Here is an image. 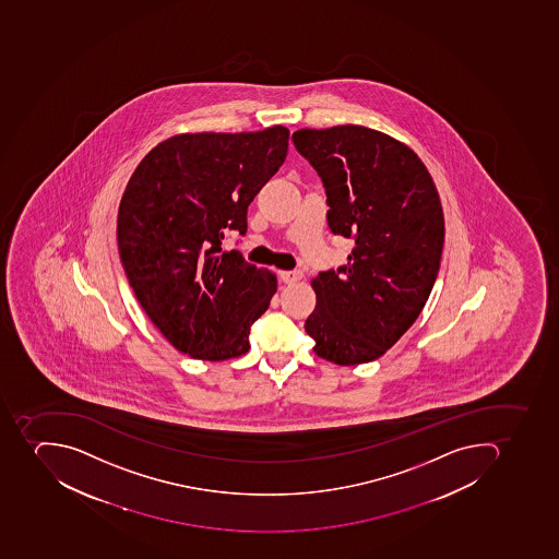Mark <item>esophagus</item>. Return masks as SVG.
<instances>
[{"instance_id": "34e87169", "label": "esophagus", "mask_w": 559, "mask_h": 559, "mask_svg": "<svg viewBox=\"0 0 559 559\" xmlns=\"http://www.w3.org/2000/svg\"><path fill=\"white\" fill-rule=\"evenodd\" d=\"M280 276H282L283 282H285L286 285H294V283L302 280V271H282Z\"/></svg>"}]
</instances>
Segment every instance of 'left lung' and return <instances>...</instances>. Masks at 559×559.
I'll return each instance as SVG.
<instances>
[{"mask_svg":"<svg viewBox=\"0 0 559 559\" xmlns=\"http://www.w3.org/2000/svg\"><path fill=\"white\" fill-rule=\"evenodd\" d=\"M292 140L323 181L330 230L355 239L346 265L312 280L317 306L304 326L321 358L367 364L430 297L444 245L439 192L421 158L376 129H299Z\"/></svg>","mask_w":559,"mask_h":559,"instance_id":"obj_1","label":"left lung"}]
</instances>
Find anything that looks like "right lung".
<instances>
[{
  "mask_svg": "<svg viewBox=\"0 0 559 559\" xmlns=\"http://www.w3.org/2000/svg\"><path fill=\"white\" fill-rule=\"evenodd\" d=\"M290 131L183 132L150 150L129 178L117 218L120 260L160 334L198 360L238 358L276 294V274L236 251L247 212L285 163Z\"/></svg>",
  "mask_w": 559,
  "mask_h": 559,
  "instance_id": "add662e5",
  "label": "right lung"
}]
</instances>
